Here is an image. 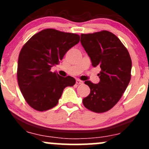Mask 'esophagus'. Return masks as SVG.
<instances>
[{
	"mask_svg": "<svg viewBox=\"0 0 149 149\" xmlns=\"http://www.w3.org/2000/svg\"><path fill=\"white\" fill-rule=\"evenodd\" d=\"M76 84H84V82H83L82 81H81V80H79V79L76 80Z\"/></svg>",
	"mask_w": 149,
	"mask_h": 149,
	"instance_id": "1",
	"label": "esophagus"
}]
</instances>
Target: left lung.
Returning a JSON list of instances; mask_svg holds the SVG:
<instances>
[{"instance_id":"8db88e82","label":"left lung","mask_w":149,"mask_h":149,"mask_svg":"<svg viewBox=\"0 0 149 149\" xmlns=\"http://www.w3.org/2000/svg\"><path fill=\"white\" fill-rule=\"evenodd\" d=\"M81 43L92 65L101 69L98 84L85 81L91 92L83 103L93 112L108 111L118 102L131 80L132 63L129 53L119 38L107 31L81 34Z\"/></svg>"}]
</instances>
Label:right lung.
Masks as SVG:
<instances>
[{
	"label": "right lung",
	"mask_w": 149,
	"mask_h": 149,
	"mask_svg": "<svg viewBox=\"0 0 149 149\" xmlns=\"http://www.w3.org/2000/svg\"><path fill=\"white\" fill-rule=\"evenodd\" d=\"M79 40L78 34L48 29L33 36L23 46L17 78L22 94L33 109L39 111L52 109L64 88L76 84L74 78L62 77L51 70Z\"/></svg>",
	"instance_id": "add662e5"
}]
</instances>
